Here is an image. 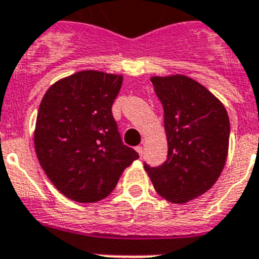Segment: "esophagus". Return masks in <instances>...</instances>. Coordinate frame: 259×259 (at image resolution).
Segmentation results:
<instances>
[{"label": "esophagus", "mask_w": 259, "mask_h": 259, "mask_svg": "<svg viewBox=\"0 0 259 259\" xmlns=\"http://www.w3.org/2000/svg\"><path fill=\"white\" fill-rule=\"evenodd\" d=\"M136 150H137V153L140 154V156H141V157H142V154H144V148H142V146L140 145V146H137V148H136Z\"/></svg>", "instance_id": "1"}]
</instances>
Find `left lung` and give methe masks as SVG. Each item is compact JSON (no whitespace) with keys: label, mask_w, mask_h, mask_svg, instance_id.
Segmentation results:
<instances>
[{"label":"left lung","mask_w":259,"mask_h":259,"mask_svg":"<svg viewBox=\"0 0 259 259\" xmlns=\"http://www.w3.org/2000/svg\"><path fill=\"white\" fill-rule=\"evenodd\" d=\"M150 80L164 109L168 158L160 166H144L160 196L187 203L207 192L225 168L229 115L215 95L188 76Z\"/></svg>","instance_id":"1"}]
</instances>
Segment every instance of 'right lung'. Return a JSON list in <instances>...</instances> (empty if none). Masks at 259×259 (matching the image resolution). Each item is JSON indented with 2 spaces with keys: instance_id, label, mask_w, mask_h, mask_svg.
Wrapping results in <instances>:
<instances>
[{
  "instance_id": "1",
  "label": "right lung",
  "mask_w": 259,
  "mask_h": 259,
  "mask_svg": "<svg viewBox=\"0 0 259 259\" xmlns=\"http://www.w3.org/2000/svg\"><path fill=\"white\" fill-rule=\"evenodd\" d=\"M121 86L122 75L80 71L54 83L42 97L34 149L48 179L71 200L105 199L138 158L123 145L111 113Z\"/></svg>"
}]
</instances>
